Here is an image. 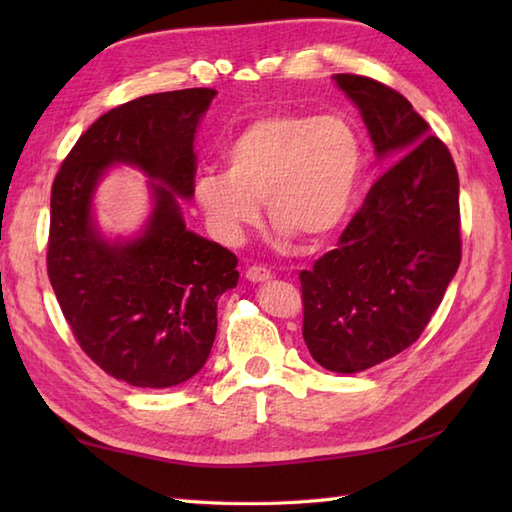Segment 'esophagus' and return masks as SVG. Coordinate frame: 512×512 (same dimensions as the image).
Here are the masks:
<instances>
[{"mask_svg":"<svg viewBox=\"0 0 512 512\" xmlns=\"http://www.w3.org/2000/svg\"><path fill=\"white\" fill-rule=\"evenodd\" d=\"M246 279L250 281V284H264V281L273 279V273H270V270L264 266H250L246 270Z\"/></svg>","mask_w":512,"mask_h":512,"instance_id":"1","label":"esophagus"}]
</instances>
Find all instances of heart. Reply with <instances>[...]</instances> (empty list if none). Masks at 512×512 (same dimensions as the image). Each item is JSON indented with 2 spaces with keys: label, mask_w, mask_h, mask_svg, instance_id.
<instances>
[{
  "label": "heart",
  "mask_w": 512,
  "mask_h": 512,
  "mask_svg": "<svg viewBox=\"0 0 512 512\" xmlns=\"http://www.w3.org/2000/svg\"><path fill=\"white\" fill-rule=\"evenodd\" d=\"M363 162L361 136L345 118L268 114L226 145V171L195 178L193 195L224 244L244 242L262 220V202L281 244L297 235L319 244L350 217Z\"/></svg>",
  "instance_id": "obj_1"
}]
</instances>
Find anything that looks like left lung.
<instances>
[{
  "instance_id": "obj_1",
  "label": "left lung",
  "mask_w": 512,
  "mask_h": 512,
  "mask_svg": "<svg viewBox=\"0 0 512 512\" xmlns=\"http://www.w3.org/2000/svg\"><path fill=\"white\" fill-rule=\"evenodd\" d=\"M389 167L341 242L301 273L303 341L336 374L374 367L418 341L458 273L460 180L449 149L396 90L334 74Z\"/></svg>"
}]
</instances>
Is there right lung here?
I'll return each mask as SVG.
<instances>
[{
  "mask_svg": "<svg viewBox=\"0 0 512 512\" xmlns=\"http://www.w3.org/2000/svg\"><path fill=\"white\" fill-rule=\"evenodd\" d=\"M217 92L140 96L85 132L52 184L48 277L65 321L103 372L165 389L200 372L217 332V299L237 286V257L184 224L193 200V138ZM148 178L150 215L132 236H107L95 191L116 166Z\"/></svg>",
  "mask_w": 512,
  "mask_h": 512,
  "instance_id": "1",
  "label": "right lung"
}]
</instances>
